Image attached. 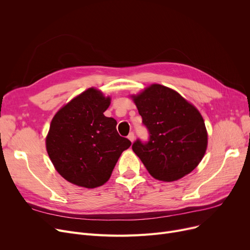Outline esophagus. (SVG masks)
<instances>
[{
	"instance_id": "obj_1",
	"label": "esophagus",
	"mask_w": 250,
	"mask_h": 250,
	"mask_svg": "<svg viewBox=\"0 0 250 250\" xmlns=\"http://www.w3.org/2000/svg\"><path fill=\"white\" fill-rule=\"evenodd\" d=\"M135 138H136V137H135V134H134L133 132H130V133L128 134V136H127V139H128L130 142H132V143L135 141Z\"/></svg>"
}]
</instances>
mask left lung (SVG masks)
<instances>
[{
    "label": "left lung",
    "instance_id": "1",
    "mask_svg": "<svg viewBox=\"0 0 250 250\" xmlns=\"http://www.w3.org/2000/svg\"><path fill=\"white\" fill-rule=\"evenodd\" d=\"M149 139L133 144V151L149 173L174 181L191 172L207 150L208 135L201 113L176 91L153 84L133 96Z\"/></svg>",
    "mask_w": 250,
    "mask_h": 250
}]
</instances>
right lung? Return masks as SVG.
<instances>
[{"label":"right lung","instance_id":"right-lung-1","mask_svg":"<svg viewBox=\"0 0 250 250\" xmlns=\"http://www.w3.org/2000/svg\"><path fill=\"white\" fill-rule=\"evenodd\" d=\"M110 98L90 88L52 118L46 150L57 171L76 186L94 188L106 182L122 153L132 143L121 137L116 121L103 112Z\"/></svg>","mask_w":250,"mask_h":250}]
</instances>
